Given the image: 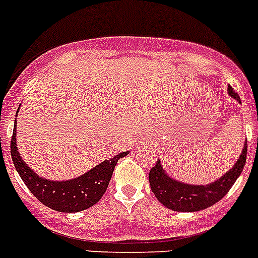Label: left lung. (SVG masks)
<instances>
[{
	"label": "left lung",
	"instance_id": "obj_1",
	"mask_svg": "<svg viewBox=\"0 0 258 258\" xmlns=\"http://www.w3.org/2000/svg\"><path fill=\"white\" fill-rule=\"evenodd\" d=\"M228 95L241 102L240 96L233 91L231 86L227 88ZM247 139L244 141L237 162L217 181L209 184H188L170 177L162 167V163L157 160L156 165L151 168L148 179L156 199L167 209L177 212H196L211 207L226 196L236 179L240 177L246 163Z\"/></svg>",
	"mask_w": 258,
	"mask_h": 258
}]
</instances>
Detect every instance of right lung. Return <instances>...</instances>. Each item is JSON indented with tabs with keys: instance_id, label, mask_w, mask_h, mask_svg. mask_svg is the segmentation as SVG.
<instances>
[{
	"instance_id": "obj_1",
	"label": "right lung",
	"mask_w": 258,
	"mask_h": 258,
	"mask_svg": "<svg viewBox=\"0 0 258 258\" xmlns=\"http://www.w3.org/2000/svg\"><path fill=\"white\" fill-rule=\"evenodd\" d=\"M16 126L17 121L15 119L11 157L18 175L38 201L59 212H80L97 204L107 189L117 161L130 153L128 151L121 152L110 160L101 162L80 177L67 181H49L36 175L35 171L31 170L20 156L17 151Z\"/></svg>"
}]
</instances>
